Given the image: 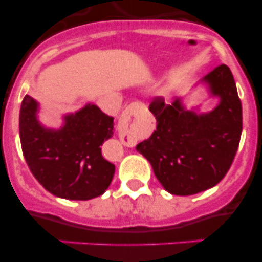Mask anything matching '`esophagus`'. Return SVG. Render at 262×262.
<instances>
[{"mask_svg":"<svg viewBox=\"0 0 262 262\" xmlns=\"http://www.w3.org/2000/svg\"><path fill=\"white\" fill-rule=\"evenodd\" d=\"M143 110H145V106L142 102H133L131 105L127 106L126 110L120 115L119 123H118V133H119L120 139L126 138V129L131 119L138 117Z\"/></svg>","mask_w":262,"mask_h":262,"instance_id":"esophagus-1","label":"esophagus"}]
</instances>
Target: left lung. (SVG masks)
<instances>
[{
	"mask_svg": "<svg viewBox=\"0 0 262 262\" xmlns=\"http://www.w3.org/2000/svg\"><path fill=\"white\" fill-rule=\"evenodd\" d=\"M202 81L211 96L219 98L214 110L198 114L187 110L181 99L165 105L156 97L149 105L156 129L136 145L160 184L174 195H193L219 184L239 148L242 102L230 68L222 64Z\"/></svg>",
	"mask_w": 262,
	"mask_h": 262,
	"instance_id": "obj_1",
	"label": "left lung"
}]
</instances>
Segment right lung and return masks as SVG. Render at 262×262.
<instances>
[{
  "mask_svg": "<svg viewBox=\"0 0 262 262\" xmlns=\"http://www.w3.org/2000/svg\"><path fill=\"white\" fill-rule=\"evenodd\" d=\"M39 103L25 96L19 136L25 160L39 184L53 195L88 201L107 190L115 165L103 159L101 145L114 134V118L88 103L64 117L61 128H46L38 120Z\"/></svg>",
  "mask_w": 262,
  "mask_h": 262,
  "instance_id": "right-lung-1",
  "label": "right lung"
}]
</instances>
